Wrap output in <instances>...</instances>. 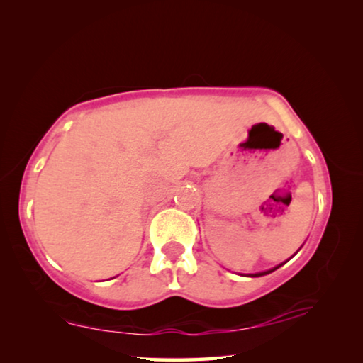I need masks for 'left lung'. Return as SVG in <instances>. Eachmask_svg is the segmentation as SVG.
Masks as SVG:
<instances>
[{
  "label": "left lung",
  "mask_w": 363,
  "mask_h": 363,
  "mask_svg": "<svg viewBox=\"0 0 363 363\" xmlns=\"http://www.w3.org/2000/svg\"><path fill=\"white\" fill-rule=\"evenodd\" d=\"M279 267H281V264H279ZM279 267H276V268H273V269H268V272H262V273H255V274H249V276H252V278H254V276H263V274H268V273L274 272V269H278Z\"/></svg>",
  "instance_id": "8db88e82"
}]
</instances>
